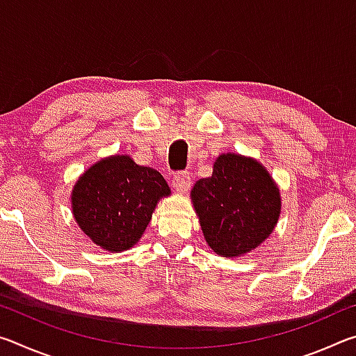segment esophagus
Listing matches in <instances>:
<instances>
[{
	"label": "esophagus",
	"mask_w": 356,
	"mask_h": 356,
	"mask_svg": "<svg viewBox=\"0 0 356 356\" xmlns=\"http://www.w3.org/2000/svg\"><path fill=\"white\" fill-rule=\"evenodd\" d=\"M172 186L177 193H186L191 186V174L190 172H179L172 177Z\"/></svg>",
	"instance_id": "esophagus-1"
}]
</instances>
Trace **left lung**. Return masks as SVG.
Segmentation results:
<instances>
[{"label":"left lung","instance_id":"left-lung-1","mask_svg":"<svg viewBox=\"0 0 356 356\" xmlns=\"http://www.w3.org/2000/svg\"><path fill=\"white\" fill-rule=\"evenodd\" d=\"M190 197L204 238L222 257L256 250L281 215V193L267 168L236 152L216 156L212 176L197 180Z\"/></svg>","mask_w":356,"mask_h":356}]
</instances>
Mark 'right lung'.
Returning a JSON list of instances; mask_svg holds the SVG:
<instances>
[{
    "label": "right lung",
    "mask_w": 356,
    "mask_h": 356,
    "mask_svg": "<svg viewBox=\"0 0 356 356\" xmlns=\"http://www.w3.org/2000/svg\"><path fill=\"white\" fill-rule=\"evenodd\" d=\"M171 195L154 168L114 154L89 166L70 193L78 227L104 251H127L140 242L161 197Z\"/></svg>",
    "instance_id": "obj_1"
}]
</instances>
